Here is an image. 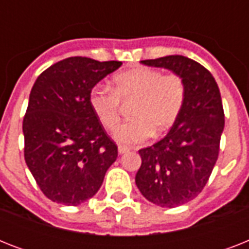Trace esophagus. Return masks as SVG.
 I'll return each instance as SVG.
<instances>
[{
  "label": "esophagus",
  "instance_id": "1",
  "mask_svg": "<svg viewBox=\"0 0 249 249\" xmlns=\"http://www.w3.org/2000/svg\"><path fill=\"white\" fill-rule=\"evenodd\" d=\"M129 150H130V148L126 147V146H121V144L119 146V154H126Z\"/></svg>",
  "mask_w": 249,
  "mask_h": 249
}]
</instances>
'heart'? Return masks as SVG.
<instances>
[{
    "mask_svg": "<svg viewBox=\"0 0 249 249\" xmlns=\"http://www.w3.org/2000/svg\"><path fill=\"white\" fill-rule=\"evenodd\" d=\"M113 90L101 84L89 93V106L107 130H115L121 103L133 101L132 120L115 132L119 143H142L152 136L169 130L181 115L187 95L185 80L177 73L164 75L159 70L138 67L113 77Z\"/></svg>",
    "mask_w": 249,
    "mask_h": 249,
    "instance_id": "heart-1",
    "label": "heart"
}]
</instances>
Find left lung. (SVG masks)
<instances>
[{
    "instance_id": "8db88e82",
    "label": "left lung",
    "mask_w": 249,
    "mask_h": 249,
    "mask_svg": "<svg viewBox=\"0 0 249 249\" xmlns=\"http://www.w3.org/2000/svg\"><path fill=\"white\" fill-rule=\"evenodd\" d=\"M182 76L186 102L176 124L163 140L140 150L137 187L154 204L174 208L193 200L204 189L220 152L225 115L212 73L183 55L141 60Z\"/></svg>"
}]
</instances>
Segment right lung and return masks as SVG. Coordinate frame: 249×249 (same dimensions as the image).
I'll use <instances>...</instances> for the list:
<instances>
[{
	"instance_id": "1",
	"label": "right lung",
	"mask_w": 249,
	"mask_h": 249,
	"mask_svg": "<svg viewBox=\"0 0 249 249\" xmlns=\"http://www.w3.org/2000/svg\"><path fill=\"white\" fill-rule=\"evenodd\" d=\"M121 62L71 56L45 70L23 119L24 159L50 200L79 205L93 197L117 158V146L89 106V93Z\"/></svg>"
}]
</instances>
